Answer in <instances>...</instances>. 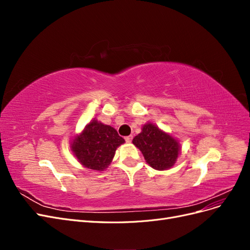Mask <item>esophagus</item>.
Here are the masks:
<instances>
[{
    "label": "esophagus",
    "instance_id": "1",
    "mask_svg": "<svg viewBox=\"0 0 250 250\" xmlns=\"http://www.w3.org/2000/svg\"><path fill=\"white\" fill-rule=\"evenodd\" d=\"M125 141L127 143H130L132 141V135H128V137H125Z\"/></svg>",
    "mask_w": 250,
    "mask_h": 250
}]
</instances>
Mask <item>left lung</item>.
Returning <instances> with one entry per match:
<instances>
[{"label": "left lung", "mask_w": 250, "mask_h": 250, "mask_svg": "<svg viewBox=\"0 0 250 250\" xmlns=\"http://www.w3.org/2000/svg\"><path fill=\"white\" fill-rule=\"evenodd\" d=\"M132 143L142 151L146 162L156 170L171 168L178 157V142L151 123L144 125L142 132L134 137Z\"/></svg>", "instance_id": "obj_1"}]
</instances>
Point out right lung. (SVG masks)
Masks as SVG:
<instances>
[{
	"label": "right lung",
	"mask_w": 250,
	"mask_h": 250,
	"mask_svg": "<svg viewBox=\"0 0 250 250\" xmlns=\"http://www.w3.org/2000/svg\"><path fill=\"white\" fill-rule=\"evenodd\" d=\"M124 142L115 128L94 120L74 140L72 151L84 167L102 171L107 168L117 148Z\"/></svg>",
	"instance_id": "1"
}]
</instances>
